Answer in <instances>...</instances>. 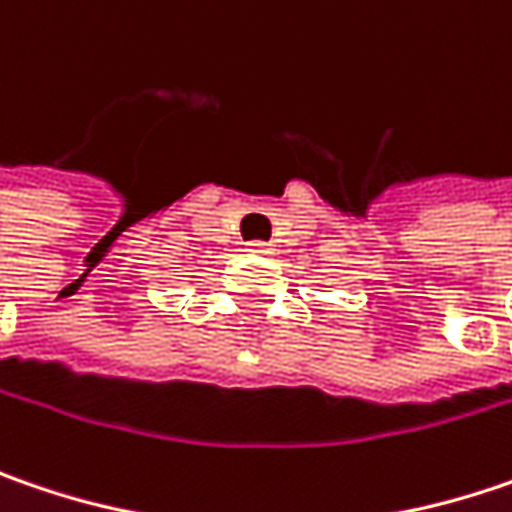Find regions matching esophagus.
Masks as SVG:
<instances>
[{
    "instance_id": "obj_1",
    "label": "esophagus",
    "mask_w": 512,
    "mask_h": 512,
    "mask_svg": "<svg viewBox=\"0 0 512 512\" xmlns=\"http://www.w3.org/2000/svg\"><path fill=\"white\" fill-rule=\"evenodd\" d=\"M247 250H250V253H259V256H268V253H273V247H270L268 242H250L247 244Z\"/></svg>"
}]
</instances>
